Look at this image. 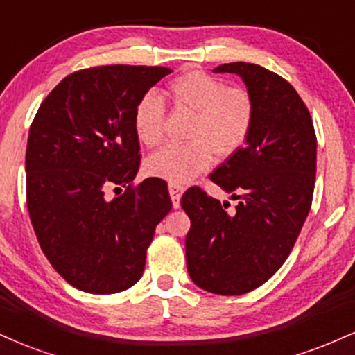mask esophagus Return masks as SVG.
Instances as JSON below:
<instances>
[{"instance_id":"esophagus-1","label":"esophagus","mask_w":355,"mask_h":355,"mask_svg":"<svg viewBox=\"0 0 355 355\" xmlns=\"http://www.w3.org/2000/svg\"><path fill=\"white\" fill-rule=\"evenodd\" d=\"M168 193H170V198H172L173 208L180 207V196L183 193V187L175 185V183H170V185H168Z\"/></svg>"}]
</instances>
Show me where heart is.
<instances>
[{
  "instance_id": "heart-1",
  "label": "heart",
  "mask_w": 355,
  "mask_h": 355,
  "mask_svg": "<svg viewBox=\"0 0 355 355\" xmlns=\"http://www.w3.org/2000/svg\"><path fill=\"white\" fill-rule=\"evenodd\" d=\"M177 107L193 112L190 142L168 144L152 153L145 170L166 182L187 183L211 165L213 153L221 160L238 153L246 144L254 123V101L243 87L226 85L205 71H189L166 87ZM134 132L145 147H155L164 139L165 105L155 92L140 97L134 109Z\"/></svg>"
}]
</instances>
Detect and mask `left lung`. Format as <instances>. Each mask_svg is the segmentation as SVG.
Instances as JSON below:
<instances>
[{"label":"left lung","mask_w":355,"mask_h":355,"mask_svg":"<svg viewBox=\"0 0 355 355\" xmlns=\"http://www.w3.org/2000/svg\"><path fill=\"white\" fill-rule=\"evenodd\" d=\"M213 72L240 76L256 114L241 150L210 175L236 208L225 210L228 202L198 187L182 196L191 223L187 270L205 291L238 296L266 283L291 253L313 202L318 142L309 110L281 76L250 62Z\"/></svg>","instance_id":"left-lung-1"}]
</instances>
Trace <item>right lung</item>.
<instances>
[{
  "label": "right lung",
  "instance_id": "right-lung-1",
  "mask_svg": "<svg viewBox=\"0 0 355 355\" xmlns=\"http://www.w3.org/2000/svg\"><path fill=\"white\" fill-rule=\"evenodd\" d=\"M172 69L101 66L72 72L42 101L26 147L28 210L41 250L71 286L121 293L142 276L155 226L172 208L166 183L145 178L134 109ZM126 191L110 199V188Z\"/></svg>",
  "mask_w": 355,
  "mask_h": 355
}]
</instances>
